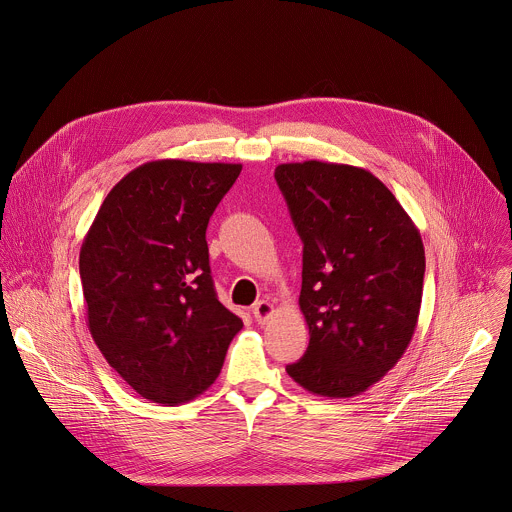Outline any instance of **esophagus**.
Segmentation results:
<instances>
[{"label":"esophagus","instance_id":"obj_1","mask_svg":"<svg viewBox=\"0 0 512 512\" xmlns=\"http://www.w3.org/2000/svg\"><path fill=\"white\" fill-rule=\"evenodd\" d=\"M275 313V307L269 303V301H259L255 307H253V317L257 323H265L273 317Z\"/></svg>","mask_w":512,"mask_h":512}]
</instances>
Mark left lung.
<instances>
[{"instance_id":"left-lung-1","label":"left lung","mask_w":512,"mask_h":512,"mask_svg":"<svg viewBox=\"0 0 512 512\" xmlns=\"http://www.w3.org/2000/svg\"><path fill=\"white\" fill-rule=\"evenodd\" d=\"M275 179L303 241L299 307L311 335L287 373L319 397L361 395L399 363L417 329L421 233L367 169L311 159L277 165Z\"/></svg>"}]
</instances>
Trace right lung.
<instances>
[{
	"label": "right lung",
	"mask_w": 512,
	"mask_h": 512,
	"mask_svg": "<svg viewBox=\"0 0 512 512\" xmlns=\"http://www.w3.org/2000/svg\"><path fill=\"white\" fill-rule=\"evenodd\" d=\"M239 173V163H143L107 193L83 239L89 333L151 403L173 407L209 389L243 327L217 299L205 241Z\"/></svg>",
	"instance_id": "1"
}]
</instances>
